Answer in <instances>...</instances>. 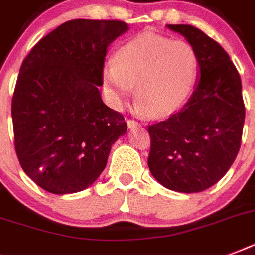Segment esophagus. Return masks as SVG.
<instances>
[{
	"mask_svg": "<svg viewBox=\"0 0 255 255\" xmlns=\"http://www.w3.org/2000/svg\"><path fill=\"white\" fill-rule=\"evenodd\" d=\"M127 126L128 128H136L139 126V122H136L133 119H127Z\"/></svg>",
	"mask_w": 255,
	"mask_h": 255,
	"instance_id": "esophagus-1",
	"label": "esophagus"
}]
</instances>
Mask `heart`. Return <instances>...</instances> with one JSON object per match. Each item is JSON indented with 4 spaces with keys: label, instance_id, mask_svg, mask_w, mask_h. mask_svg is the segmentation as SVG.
<instances>
[{
    "label": "heart",
    "instance_id": "b5f03b06",
    "mask_svg": "<svg viewBox=\"0 0 255 255\" xmlns=\"http://www.w3.org/2000/svg\"><path fill=\"white\" fill-rule=\"evenodd\" d=\"M102 75L114 107H122L136 85V108L167 116L190 96L198 75V58L188 42L144 31L120 46L115 59L104 62Z\"/></svg>",
    "mask_w": 255,
    "mask_h": 255
}]
</instances>
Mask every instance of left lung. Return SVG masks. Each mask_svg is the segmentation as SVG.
Segmentation results:
<instances>
[{
  "label": "left lung",
  "instance_id": "left-lung-1",
  "mask_svg": "<svg viewBox=\"0 0 255 255\" xmlns=\"http://www.w3.org/2000/svg\"><path fill=\"white\" fill-rule=\"evenodd\" d=\"M168 27L197 54L200 81L180 111L148 126V167L168 189L196 193L220 181L237 157L245 122L241 78L228 53L201 30Z\"/></svg>",
  "mask_w": 255,
  "mask_h": 255
}]
</instances>
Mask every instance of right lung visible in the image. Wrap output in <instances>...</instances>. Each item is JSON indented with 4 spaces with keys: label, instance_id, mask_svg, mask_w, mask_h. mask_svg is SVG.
Masks as SVG:
<instances>
[{
    "label": "right lung",
    "instance_id": "add662e5",
    "mask_svg": "<svg viewBox=\"0 0 255 255\" xmlns=\"http://www.w3.org/2000/svg\"><path fill=\"white\" fill-rule=\"evenodd\" d=\"M123 21L73 19L23 59L11 100L14 147L22 169L50 193H77L99 177L124 116L103 103L107 47Z\"/></svg>",
    "mask_w": 255,
    "mask_h": 255
}]
</instances>
